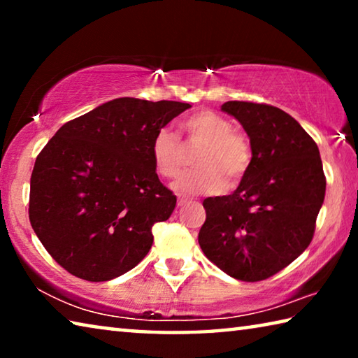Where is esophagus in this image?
<instances>
[{"label": "esophagus", "instance_id": "esophagus-1", "mask_svg": "<svg viewBox=\"0 0 358 358\" xmlns=\"http://www.w3.org/2000/svg\"><path fill=\"white\" fill-rule=\"evenodd\" d=\"M189 201H191L189 197H186V196H178V207H181V205L187 203Z\"/></svg>", "mask_w": 358, "mask_h": 358}]
</instances>
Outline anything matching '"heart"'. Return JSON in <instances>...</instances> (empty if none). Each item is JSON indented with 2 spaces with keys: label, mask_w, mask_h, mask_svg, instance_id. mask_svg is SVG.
Returning a JSON list of instances; mask_svg holds the SVG:
<instances>
[{
  "label": "heart",
  "mask_w": 358,
  "mask_h": 358,
  "mask_svg": "<svg viewBox=\"0 0 358 358\" xmlns=\"http://www.w3.org/2000/svg\"><path fill=\"white\" fill-rule=\"evenodd\" d=\"M181 128L194 141L203 142L196 156V171L186 172L175 181L180 192L221 191L226 177L238 181L251 164L250 141L234 131L232 123L211 110H202L187 117ZM151 159L162 177H177L183 167V147L173 131L161 128L151 141Z\"/></svg>",
  "instance_id": "b5f03b06"
}]
</instances>
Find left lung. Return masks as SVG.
Wrapping results in <instances>:
<instances>
[{
	"mask_svg": "<svg viewBox=\"0 0 358 358\" xmlns=\"http://www.w3.org/2000/svg\"><path fill=\"white\" fill-rule=\"evenodd\" d=\"M221 110L243 126L252 157L237 189L203 201L199 245L224 273L262 281L311 243L325 197L322 161L316 142L281 108L229 101Z\"/></svg>",
	"mask_w": 358,
	"mask_h": 358,
	"instance_id": "left-lung-1",
	"label": "left lung"
}]
</instances>
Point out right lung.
<instances>
[{
	"label": "right lung",
	"mask_w": 358,
	"mask_h": 358,
	"mask_svg": "<svg viewBox=\"0 0 358 358\" xmlns=\"http://www.w3.org/2000/svg\"><path fill=\"white\" fill-rule=\"evenodd\" d=\"M191 106L118 98L71 120L36 157L29 222L71 275L108 281L141 262L177 197L151 159L156 131Z\"/></svg>",
	"instance_id": "1"
}]
</instances>
